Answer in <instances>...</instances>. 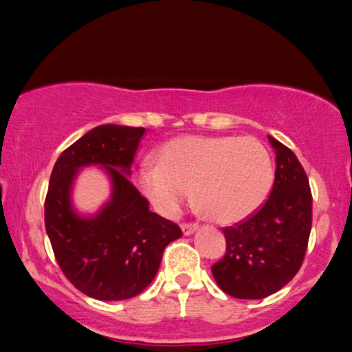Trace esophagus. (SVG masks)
Instances as JSON below:
<instances>
[{
  "label": "esophagus",
  "instance_id": "obj_1",
  "mask_svg": "<svg viewBox=\"0 0 352 352\" xmlns=\"http://www.w3.org/2000/svg\"><path fill=\"white\" fill-rule=\"evenodd\" d=\"M180 228H182V233H184L185 236H188V235H192V233H195L197 230H199V225H197V223H184Z\"/></svg>",
  "mask_w": 352,
  "mask_h": 352
}]
</instances>
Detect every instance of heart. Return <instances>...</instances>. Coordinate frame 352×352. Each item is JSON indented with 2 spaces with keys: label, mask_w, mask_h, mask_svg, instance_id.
<instances>
[{
  "label": "heart",
  "mask_w": 352,
  "mask_h": 352,
  "mask_svg": "<svg viewBox=\"0 0 352 352\" xmlns=\"http://www.w3.org/2000/svg\"><path fill=\"white\" fill-rule=\"evenodd\" d=\"M273 160L253 137L180 135L160 145L155 165L135 182L160 215L175 218L193 188L197 205L217 223L252 217L272 190Z\"/></svg>",
  "instance_id": "heart-1"
}]
</instances>
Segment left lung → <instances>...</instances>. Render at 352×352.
Returning <instances> with one entry per match:
<instances>
[{
  "label": "left lung",
  "instance_id": "8db88e82",
  "mask_svg": "<svg viewBox=\"0 0 352 352\" xmlns=\"http://www.w3.org/2000/svg\"><path fill=\"white\" fill-rule=\"evenodd\" d=\"M276 159L266 204L248 220L223 230L227 253L212 266L221 292L240 300H261L281 289L301 268L311 232L309 182L300 160L268 135Z\"/></svg>",
  "mask_w": 352,
  "mask_h": 352
}]
</instances>
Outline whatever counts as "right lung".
Here are the masks:
<instances>
[{"label": "right lung", "mask_w": 352, "mask_h": 352, "mask_svg": "<svg viewBox=\"0 0 352 352\" xmlns=\"http://www.w3.org/2000/svg\"><path fill=\"white\" fill-rule=\"evenodd\" d=\"M144 127L104 124L91 129L59 155L52 168L44 223L56 260L79 292L100 301L134 298L151 285L165 246L182 230L148 210L129 180ZM100 166L111 182V197L99 212L74 208L78 172Z\"/></svg>", "instance_id": "obj_1"}]
</instances>
